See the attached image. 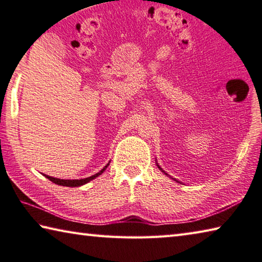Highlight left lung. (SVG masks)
Returning <instances> with one entry per match:
<instances>
[{
	"instance_id": "obj_1",
	"label": "left lung",
	"mask_w": 262,
	"mask_h": 262,
	"mask_svg": "<svg viewBox=\"0 0 262 262\" xmlns=\"http://www.w3.org/2000/svg\"><path fill=\"white\" fill-rule=\"evenodd\" d=\"M157 166H158V168H159V170H162V167H161V166H159V165H158V164H157ZM162 172H164V171L162 170ZM164 173H165V172H164ZM165 174L167 176V173H165ZM174 180H176V179H174ZM176 181H178V180H176Z\"/></svg>"
}]
</instances>
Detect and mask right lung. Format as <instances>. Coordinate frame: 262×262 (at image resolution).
Segmentation results:
<instances>
[{"label": "right lung", "mask_w": 262, "mask_h": 262, "mask_svg": "<svg viewBox=\"0 0 262 262\" xmlns=\"http://www.w3.org/2000/svg\"><path fill=\"white\" fill-rule=\"evenodd\" d=\"M107 166H108V164L107 165H105L104 166V168H101V170L98 172V173H96V174H94V176H91V177H88V178H84V179H74V180H68V179H59V178H53V177H51V176H46V174H43L46 177L47 179H50L52 183H54V184H56V185H60V186H67V187H78V186H82V185H85V184H88L89 181H91L92 179H95V178H97V177L98 176H100L101 173H103V172L106 170V168H107Z\"/></svg>", "instance_id": "obj_1"}]
</instances>
